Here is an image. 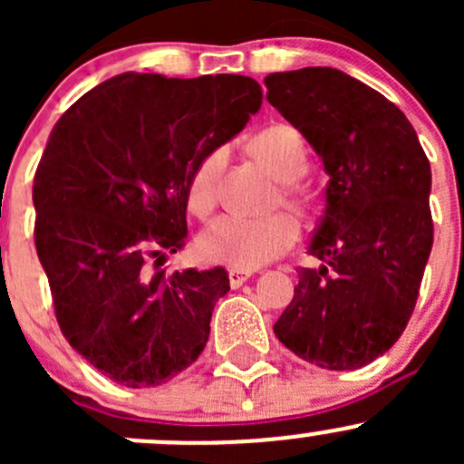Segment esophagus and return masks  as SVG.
Masks as SVG:
<instances>
[{"instance_id":"1","label":"esophagus","mask_w":464,"mask_h":464,"mask_svg":"<svg viewBox=\"0 0 464 464\" xmlns=\"http://www.w3.org/2000/svg\"><path fill=\"white\" fill-rule=\"evenodd\" d=\"M251 271H240V269H228V283H231L233 289H237L240 285H245L246 280L251 278Z\"/></svg>"}]
</instances>
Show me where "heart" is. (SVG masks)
<instances>
[{"mask_svg": "<svg viewBox=\"0 0 464 464\" xmlns=\"http://www.w3.org/2000/svg\"><path fill=\"white\" fill-rule=\"evenodd\" d=\"M251 152L274 172L276 179L283 181L278 202L289 213H305V202L294 186V181L307 172V150L298 130H294L292 125H271L251 141ZM224 163H227V148H213L195 163L190 172L186 202L190 213L198 218H206L215 208ZM296 224L283 213L258 219L222 215L210 222L198 237V254L204 262L254 271L283 256L296 242Z\"/></svg>", "mask_w": 464, "mask_h": 464, "instance_id": "b5f03b06", "label": "heart"}]
</instances>
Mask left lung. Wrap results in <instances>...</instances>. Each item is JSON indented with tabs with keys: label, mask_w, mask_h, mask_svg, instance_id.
Listing matches in <instances>:
<instances>
[{
	"label": "left lung",
	"mask_w": 464,
	"mask_h": 464,
	"mask_svg": "<svg viewBox=\"0 0 464 464\" xmlns=\"http://www.w3.org/2000/svg\"><path fill=\"white\" fill-rule=\"evenodd\" d=\"M266 101L330 175L325 213L276 321L280 343L327 371H357L401 336L433 246L431 166L404 111L332 67L269 73Z\"/></svg>",
	"instance_id": "1"
}]
</instances>
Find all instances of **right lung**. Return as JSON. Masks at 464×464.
<instances>
[{
    "instance_id": "add662e5",
    "label": "right lung",
    "mask_w": 464,
    "mask_h": 464,
    "mask_svg": "<svg viewBox=\"0 0 464 464\" xmlns=\"http://www.w3.org/2000/svg\"><path fill=\"white\" fill-rule=\"evenodd\" d=\"M260 105L249 76L128 72L55 123L33 184L37 258L64 339L111 382L161 386L202 354L228 274L157 265L184 246L195 163Z\"/></svg>"
}]
</instances>
